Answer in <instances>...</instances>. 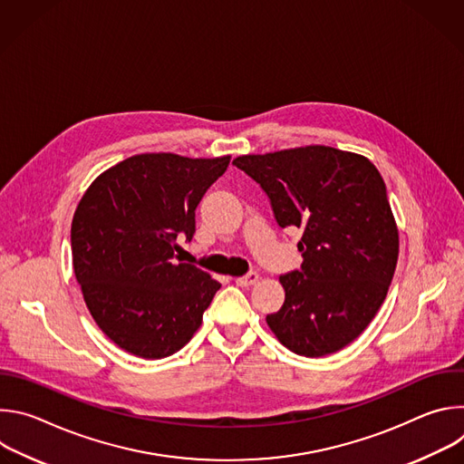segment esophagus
I'll return each mask as SVG.
<instances>
[{"label":"esophagus","mask_w":464,"mask_h":464,"mask_svg":"<svg viewBox=\"0 0 464 464\" xmlns=\"http://www.w3.org/2000/svg\"><path fill=\"white\" fill-rule=\"evenodd\" d=\"M256 281H258V276H256V274H247V276H244V277H237V279H235V283H237L238 286H242V288H249V286H253Z\"/></svg>","instance_id":"esophagus-1"}]
</instances>
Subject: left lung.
I'll return each mask as SVG.
<instances>
[{"instance_id":"8db88e82","label":"left lung","mask_w":464,"mask_h":464,"mask_svg":"<svg viewBox=\"0 0 464 464\" xmlns=\"http://www.w3.org/2000/svg\"><path fill=\"white\" fill-rule=\"evenodd\" d=\"M233 163L266 190L281 227L303 231V266L279 277L285 304L266 317L270 330L306 358L342 351L378 314L399 260L383 178L365 156L324 145Z\"/></svg>"}]
</instances>
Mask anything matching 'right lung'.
I'll return each instance as SVG.
<instances>
[{
	"label": "right lung",
	"mask_w": 464,
	"mask_h": 464,
	"mask_svg": "<svg viewBox=\"0 0 464 464\" xmlns=\"http://www.w3.org/2000/svg\"><path fill=\"white\" fill-rule=\"evenodd\" d=\"M231 156L136 154L101 172L72 222L73 272L102 333L122 351L160 360L185 347L220 283L174 262L194 209Z\"/></svg>",
	"instance_id": "1"
}]
</instances>
